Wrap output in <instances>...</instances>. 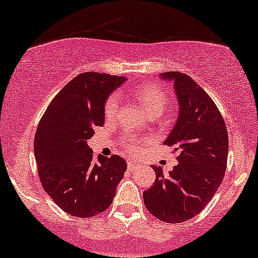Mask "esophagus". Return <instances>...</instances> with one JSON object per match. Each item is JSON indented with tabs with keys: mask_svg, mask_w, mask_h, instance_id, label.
<instances>
[{
	"mask_svg": "<svg viewBox=\"0 0 258 258\" xmlns=\"http://www.w3.org/2000/svg\"><path fill=\"white\" fill-rule=\"evenodd\" d=\"M139 165L140 164L138 163V161L132 160V159H129V160H128V168H129V170H135V168L138 167Z\"/></svg>",
	"mask_w": 258,
	"mask_h": 258,
	"instance_id": "obj_1",
	"label": "esophagus"
}]
</instances>
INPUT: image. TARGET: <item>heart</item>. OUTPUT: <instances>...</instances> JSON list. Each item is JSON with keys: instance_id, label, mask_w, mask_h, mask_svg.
<instances>
[{"instance_id": "heart-1", "label": "heart", "mask_w": 258, "mask_h": 258, "mask_svg": "<svg viewBox=\"0 0 258 258\" xmlns=\"http://www.w3.org/2000/svg\"><path fill=\"white\" fill-rule=\"evenodd\" d=\"M135 99L139 101L142 109L148 116H160L170 105V94L166 90L155 84H146L136 87L134 92ZM118 109V98L116 94H111L107 100L105 101L104 112L106 117H112ZM128 147L129 153L136 154L141 151V146L144 144L142 140L134 136H128Z\"/></svg>"}]
</instances>
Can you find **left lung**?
Segmentation results:
<instances>
[{
    "instance_id": "8db88e82",
    "label": "left lung",
    "mask_w": 258,
    "mask_h": 258,
    "mask_svg": "<svg viewBox=\"0 0 258 258\" xmlns=\"http://www.w3.org/2000/svg\"><path fill=\"white\" fill-rule=\"evenodd\" d=\"M160 78L173 84L179 107L176 124L164 141L177 152L178 164L168 174L161 166H152L157 176L144 192V201L159 220L178 224L201 213L221 184L228 135L217 105L189 75L167 72Z\"/></svg>"
}]
</instances>
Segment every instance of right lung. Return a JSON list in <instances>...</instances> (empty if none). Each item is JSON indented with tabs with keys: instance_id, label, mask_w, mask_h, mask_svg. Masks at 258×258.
<instances>
[{
	"instance_id": "obj_1",
	"label": "right lung",
	"mask_w": 258,
	"mask_h": 258,
	"mask_svg": "<svg viewBox=\"0 0 258 258\" xmlns=\"http://www.w3.org/2000/svg\"><path fill=\"white\" fill-rule=\"evenodd\" d=\"M126 81L122 76L82 73L53 98L34 136L40 183L53 202L73 217L107 209L126 171L119 155H98L87 141L104 124L105 101Z\"/></svg>"
}]
</instances>
